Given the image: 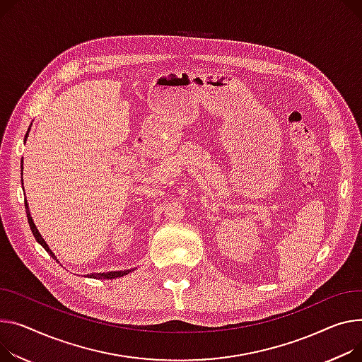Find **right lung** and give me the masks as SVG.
<instances>
[{
    "instance_id": "obj_1",
    "label": "right lung",
    "mask_w": 362,
    "mask_h": 362,
    "mask_svg": "<svg viewBox=\"0 0 362 362\" xmlns=\"http://www.w3.org/2000/svg\"><path fill=\"white\" fill-rule=\"evenodd\" d=\"M29 131H30V128H29ZM28 131V132H29ZM28 135L29 134H26V136H24V141H26V138H28ZM23 168V167H21ZM23 172V170H21ZM24 206H26V212H28V221H29V226H30V230H32V233H33V235H35V238H36V242L47 252L49 253L54 259H57L55 257V255L52 253V250L49 249V246L46 245V242L45 240L42 238V235H40V233L37 231V228H36V226H35V223H33V220H32V216H30V212H29V205H28V201L24 202ZM132 269H127V271H113V272H100V274H90L88 276L90 278H94V279H113V278H120V276H124V275H128L129 272H131Z\"/></svg>"
}]
</instances>
